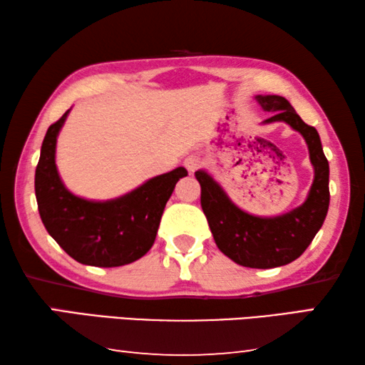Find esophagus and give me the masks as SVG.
Masks as SVG:
<instances>
[{
    "label": "esophagus",
    "mask_w": 365,
    "mask_h": 365,
    "mask_svg": "<svg viewBox=\"0 0 365 365\" xmlns=\"http://www.w3.org/2000/svg\"><path fill=\"white\" fill-rule=\"evenodd\" d=\"M183 165H185V168H187V170L190 172V174H193V172L201 165V159L197 158V156H195V154H191V156H188L187 159H185Z\"/></svg>",
    "instance_id": "esophagus-1"
}]
</instances>
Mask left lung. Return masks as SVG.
Segmentation results:
<instances>
[{
  "mask_svg": "<svg viewBox=\"0 0 365 365\" xmlns=\"http://www.w3.org/2000/svg\"><path fill=\"white\" fill-rule=\"evenodd\" d=\"M256 101L265 113H272L262 123L285 122L306 140L314 168L306 201L289 212L261 217L240 209L206 170H196L195 175L201 185V207L217 248L243 267L272 269L298 259L322 227L330 202V169L317 130L302 122L287 98L257 95Z\"/></svg>",
  "mask_w": 365,
  "mask_h": 365,
  "instance_id": "8db88e82",
  "label": "left lung"
}]
</instances>
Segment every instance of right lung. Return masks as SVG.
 <instances>
[{
	"label": "right lung",
	"mask_w": 365,
	"mask_h": 365,
	"mask_svg": "<svg viewBox=\"0 0 365 365\" xmlns=\"http://www.w3.org/2000/svg\"><path fill=\"white\" fill-rule=\"evenodd\" d=\"M49 125L35 170V196L43 225L77 262L119 267L143 257L156 240L165 202L185 168L153 177L130 193L91 201L66 188L56 168V141L67 114Z\"/></svg>",
	"instance_id": "1"
}]
</instances>
